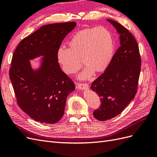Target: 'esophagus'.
I'll list each match as a JSON object with an SVG mask.
<instances>
[{
	"label": "esophagus",
	"mask_w": 157,
	"mask_h": 157,
	"mask_svg": "<svg viewBox=\"0 0 157 157\" xmlns=\"http://www.w3.org/2000/svg\"><path fill=\"white\" fill-rule=\"evenodd\" d=\"M77 88L80 90H87L89 88L88 84L86 83H78Z\"/></svg>",
	"instance_id": "1"
}]
</instances>
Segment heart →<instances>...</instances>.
<instances>
[{"mask_svg":"<svg viewBox=\"0 0 157 157\" xmlns=\"http://www.w3.org/2000/svg\"><path fill=\"white\" fill-rule=\"evenodd\" d=\"M69 48L61 46L57 52V59L63 72L73 75L86 65L79 78L87 79L94 72L105 70L113 58L115 42L111 32L102 27L86 28L71 38Z\"/></svg>","mask_w":157,"mask_h":157,"instance_id":"b5f03b06","label":"heart"}]
</instances>
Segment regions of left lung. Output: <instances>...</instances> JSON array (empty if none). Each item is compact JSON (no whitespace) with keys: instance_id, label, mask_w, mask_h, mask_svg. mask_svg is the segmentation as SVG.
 <instances>
[{"instance_id":"left-lung-1","label":"left lung","mask_w":157,"mask_h":157,"mask_svg":"<svg viewBox=\"0 0 157 157\" xmlns=\"http://www.w3.org/2000/svg\"><path fill=\"white\" fill-rule=\"evenodd\" d=\"M120 34V46L110 63L92 83L91 88L100 97L101 105L93 113L104 121L115 117L124 110L137 93L141 60L134 36L119 23L108 20Z\"/></svg>"}]
</instances>
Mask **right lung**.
Instances as JSON below:
<instances>
[{"label": "right lung", "mask_w": 157, "mask_h": 157, "mask_svg": "<svg viewBox=\"0 0 157 157\" xmlns=\"http://www.w3.org/2000/svg\"><path fill=\"white\" fill-rule=\"evenodd\" d=\"M74 21L42 26L24 38L13 52L9 71L17 103L33 120L55 124L64 114L66 99L74 82L61 69L57 52ZM43 55L41 67L33 70L29 60Z\"/></svg>", "instance_id": "right-lung-1"}]
</instances>
